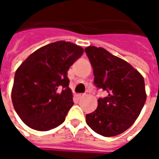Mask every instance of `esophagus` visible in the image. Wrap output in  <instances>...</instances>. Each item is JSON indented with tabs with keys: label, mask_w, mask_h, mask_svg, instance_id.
<instances>
[{
	"label": "esophagus",
	"mask_w": 159,
	"mask_h": 159,
	"mask_svg": "<svg viewBox=\"0 0 159 159\" xmlns=\"http://www.w3.org/2000/svg\"><path fill=\"white\" fill-rule=\"evenodd\" d=\"M84 95L85 94H83V93H77V94H76V97L79 100V99H82L83 97H84Z\"/></svg>",
	"instance_id": "esophagus-1"
}]
</instances>
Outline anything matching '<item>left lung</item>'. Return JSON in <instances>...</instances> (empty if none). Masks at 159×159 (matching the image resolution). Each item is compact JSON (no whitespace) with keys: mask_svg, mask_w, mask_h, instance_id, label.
<instances>
[{"mask_svg":"<svg viewBox=\"0 0 159 159\" xmlns=\"http://www.w3.org/2000/svg\"><path fill=\"white\" fill-rule=\"evenodd\" d=\"M93 67V83L108 95L98 100L97 109L86 115V123L100 135L123 133L139 117L147 100L145 82L133 66L102 48H85Z\"/></svg>","mask_w":159,"mask_h":159,"instance_id":"left-lung-1","label":"left lung"}]
</instances>
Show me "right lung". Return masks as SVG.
<instances>
[{"label": "right lung", "mask_w": 159, "mask_h": 159, "mask_svg": "<svg viewBox=\"0 0 159 159\" xmlns=\"http://www.w3.org/2000/svg\"><path fill=\"white\" fill-rule=\"evenodd\" d=\"M83 53L80 46L59 41L37 49L18 68L12 100L27 126L48 131L64 123L74 104L67 71Z\"/></svg>", "instance_id": "obj_1"}]
</instances>
